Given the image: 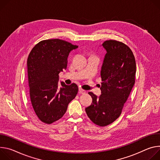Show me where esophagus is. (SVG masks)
I'll use <instances>...</instances> for the list:
<instances>
[{"label":"esophagus","mask_w":160,"mask_h":160,"mask_svg":"<svg viewBox=\"0 0 160 160\" xmlns=\"http://www.w3.org/2000/svg\"><path fill=\"white\" fill-rule=\"evenodd\" d=\"M79 93H81V94H84L86 93V91L81 89V88H79Z\"/></svg>","instance_id":"34e87169"}]
</instances>
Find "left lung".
<instances>
[{"label": "left lung", "instance_id": "obj_1", "mask_svg": "<svg viewBox=\"0 0 160 160\" xmlns=\"http://www.w3.org/2000/svg\"><path fill=\"white\" fill-rule=\"evenodd\" d=\"M105 55L100 76L102 94L99 97L89 92L91 105L86 112L95 125L105 127L117 119L135 84L136 63L133 53L125 44L116 40L102 44Z\"/></svg>", "mask_w": 160, "mask_h": 160}]
</instances>
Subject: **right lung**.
Returning a JSON list of instances; mask_svg holds the SVG:
<instances>
[{
	"label": "right lung",
	"instance_id": "add662e5",
	"mask_svg": "<svg viewBox=\"0 0 160 160\" xmlns=\"http://www.w3.org/2000/svg\"><path fill=\"white\" fill-rule=\"evenodd\" d=\"M78 46L59 39L40 41L27 59L30 98L39 119L46 124L60 119L76 96L75 83L58 86V74L67 66L69 52Z\"/></svg>",
	"mask_w": 160,
	"mask_h": 160
}]
</instances>
